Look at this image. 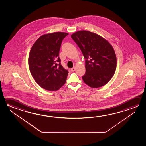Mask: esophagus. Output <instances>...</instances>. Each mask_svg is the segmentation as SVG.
<instances>
[{"instance_id": "1", "label": "esophagus", "mask_w": 146, "mask_h": 146, "mask_svg": "<svg viewBox=\"0 0 146 146\" xmlns=\"http://www.w3.org/2000/svg\"><path fill=\"white\" fill-rule=\"evenodd\" d=\"M75 69H76V68H75V67H73V68H71V71H72V72H73V71H75Z\"/></svg>"}]
</instances>
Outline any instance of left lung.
<instances>
[{"instance_id": "1", "label": "left lung", "mask_w": 146, "mask_h": 146, "mask_svg": "<svg viewBox=\"0 0 146 146\" xmlns=\"http://www.w3.org/2000/svg\"><path fill=\"white\" fill-rule=\"evenodd\" d=\"M71 36L86 60V71L82 77L84 82L93 88L104 86L113 76L117 67V58L112 46L91 31H76Z\"/></svg>"}]
</instances>
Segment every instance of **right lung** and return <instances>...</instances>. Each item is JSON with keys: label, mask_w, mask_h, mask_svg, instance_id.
I'll use <instances>...</instances> for the list:
<instances>
[{"label": "right lung", "mask_w": 146, "mask_h": 146, "mask_svg": "<svg viewBox=\"0 0 146 146\" xmlns=\"http://www.w3.org/2000/svg\"><path fill=\"white\" fill-rule=\"evenodd\" d=\"M66 33L55 32L41 36L29 54V69L36 82L46 90L55 91L65 84L68 71L60 64L59 52Z\"/></svg>", "instance_id": "obj_1"}]
</instances>
